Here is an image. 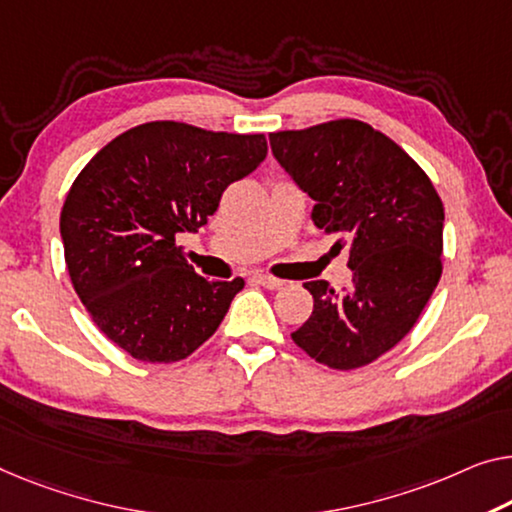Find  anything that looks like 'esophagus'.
Wrapping results in <instances>:
<instances>
[{
  "label": "esophagus",
  "instance_id": "esophagus-1",
  "mask_svg": "<svg viewBox=\"0 0 512 512\" xmlns=\"http://www.w3.org/2000/svg\"><path fill=\"white\" fill-rule=\"evenodd\" d=\"M255 280H257L262 287H266V289H282V285H285V280L273 278V276H266V273H255Z\"/></svg>",
  "mask_w": 512,
  "mask_h": 512
}]
</instances>
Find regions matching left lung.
I'll return each mask as SVG.
<instances>
[{
    "label": "left lung",
    "mask_w": 512,
    "mask_h": 512,
    "mask_svg": "<svg viewBox=\"0 0 512 512\" xmlns=\"http://www.w3.org/2000/svg\"><path fill=\"white\" fill-rule=\"evenodd\" d=\"M271 151L303 193L312 220L349 250L352 285L305 282L315 305L292 340L317 363L356 370L393 349L441 278L444 204L421 165L358 119L271 133Z\"/></svg>",
    "instance_id": "obj_1"
}]
</instances>
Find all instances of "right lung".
Wrapping results in <instances>:
<instances>
[{
	"label": "right lung",
	"mask_w": 512,
	"mask_h": 512,
	"mask_svg": "<svg viewBox=\"0 0 512 512\" xmlns=\"http://www.w3.org/2000/svg\"><path fill=\"white\" fill-rule=\"evenodd\" d=\"M266 151L264 135L149 121L105 144L73 181L59 220L68 276L98 329L137 361L193 354L246 285L197 276L177 236L207 225Z\"/></svg>",
	"instance_id": "right-lung-1"
}]
</instances>
